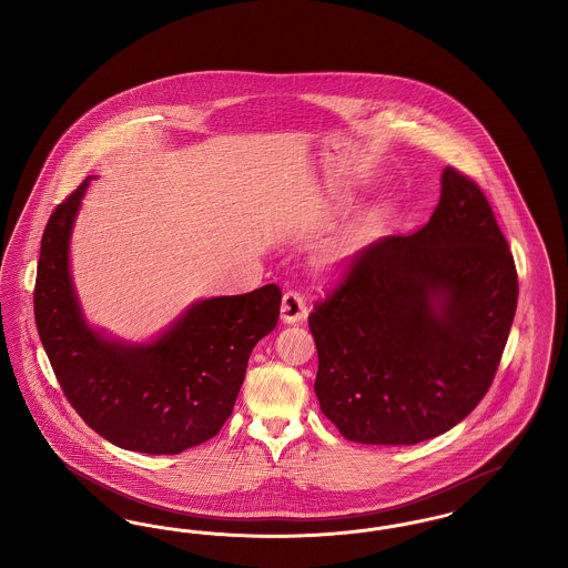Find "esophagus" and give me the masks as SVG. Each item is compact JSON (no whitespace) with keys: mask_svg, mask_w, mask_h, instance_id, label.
<instances>
[{"mask_svg":"<svg viewBox=\"0 0 568 568\" xmlns=\"http://www.w3.org/2000/svg\"><path fill=\"white\" fill-rule=\"evenodd\" d=\"M308 308L304 297L296 292H287L281 300V320L283 324H300L302 320H306Z\"/></svg>","mask_w":568,"mask_h":568,"instance_id":"esophagus-1","label":"esophagus"}]
</instances>
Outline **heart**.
<instances>
[{
    "label": "heart",
    "mask_w": 568,
    "mask_h": 568,
    "mask_svg": "<svg viewBox=\"0 0 568 568\" xmlns=\"http://www.w3.org/2000/svg\"><path fill=\"white\" fill-rule=\"evenodd\" d=\"M364 241H366V225H353L349 230H345L327 248L324 257L325 266H338L352 260L353 255L362 248Z\"/></svg>",
    "instance_id": "heart-1"
}]
</instances>
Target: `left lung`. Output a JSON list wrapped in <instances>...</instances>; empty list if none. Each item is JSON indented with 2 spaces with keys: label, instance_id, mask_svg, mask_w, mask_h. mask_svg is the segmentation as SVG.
Here are the masks:
<instances>
[{
  "label": "left lung",
  "instance_id": "8db88e82",
  "mask_svg": "<svg viewBox=\"0 0 568 568\" xmlns=\"http://www.w3.org/2000/svg\"><path fill=\"white\" fill-rule=\"evenodd\" d=\"M515 306L514 255L486 195L447 165L430 221L357 251L308 317L325 417L364 445L452 430L486 396Z\"/></svg>",
  "mask_w": 568,
  "mask_h": 568
}]
</instances>
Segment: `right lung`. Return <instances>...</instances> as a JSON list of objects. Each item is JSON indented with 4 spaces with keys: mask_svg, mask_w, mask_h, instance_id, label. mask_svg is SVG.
I'll return each instance as SVG.
<instances>
[{
    "mask_svg": "<svg viewBox=\"0 0 568 568\" xmlns=\"http://www.w3.org/2000/svg\"><path fill=\"white\" fill-rule=\"evenodd\" d=\"M91 179L47 223L33 292L38 334L89 428L121 449L174 456L213 438L232 415L248 355L278 322L281 290L195 300L142 343L89 324L70 241Z\"/></svg>",
    "mask_w": 568,
    "mask_h": 568,
    "instance_id": "right-lung-1",
    "label": "right lung"
}]
</instances>
